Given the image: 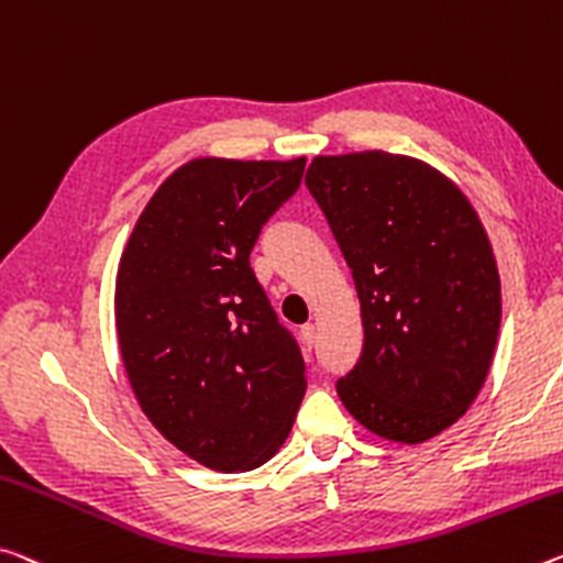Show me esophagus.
I'll return each mask as SVG.
<instances>
[{
	"instance_id": "34e87169",
	"label": "esophagus",
	"mask_w": 563,
	"mask_h": 563,
	"mask_svg": "<svg viewBox=\"0 0 563 563\" xmlns=\"http://www.w3.org/2000/svg\"><path fill=\"white\" fill-rule=\"evenodd\" d=\"M300 335H302V343H306L308 347H313L316 345V338H318V333H316V325L313 323H306L300 328Z\"/></svg>"
}]
</instances>
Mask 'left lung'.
I'll return each instance as SVG.
<instances>
[{
  "instance_id": "obj_1",
  "label": "left lung",
  "mask_w": 563,
  "mask_h": 563,
  "mask_svg": "<svg viewBox=\"0 0 563 563\" xmlns=\"http://www.w3.org/2000/svg\"><path fill=\"white\" fill-rule=\"evenodd\" d=\"M306 185L361 300L363 351L338 396L380 439H433L476 400L501 325L476 210L439 169L380 150L316 157Z\"/></svg>"
}]
</instances>
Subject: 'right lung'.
I'll use <instances>...</instances> for the list:
<instances>
[{
	"mask_svg": "<svg viewBox=\"0 0 563 563\" xmlns=\"http://www.w3.org/2000/svg\"><path fill=\"white\" fill-rule=\"evenodd\" d=\"M306 157H200L177 167L124 247L114 323L140 408L212 471L263 466L288 439L306 363L250 267Z\"/></svg>",
	"mask_w": 563,
	"mask_h": 563,
	"instance_id": "obj_1",
	"label": "right lung"
}]
</instances>
